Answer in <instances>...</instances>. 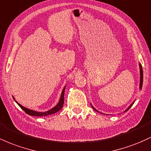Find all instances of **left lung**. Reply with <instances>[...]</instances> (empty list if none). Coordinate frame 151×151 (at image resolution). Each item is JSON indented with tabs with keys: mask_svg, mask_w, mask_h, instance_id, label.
<instances>
[{
	"mask_svg": "<svg viewBox=\"0 0 151 151\" xmlns=\"http://www.w3.org/2000/svg\"><path fill=\"white\" fill-rule=\"evenodd\" d=\"M139 67H140V84H139V89H142V86H143V70H142V66H141V64H139ZM133 103H134V102H133V103L131 104L130 105L129 107H128V109H126V110L125 111H128V110H129V109L130 108H131V106H132V105L133 104ZM91 107H92L93 110H95V111H98L96 110V109H95V108H93L92 105H91ZM98 112H99V111H98Z\"/></svg>",
	"mask_w": 151,
	"mask_h": 151,
	"instance_id": "1",
	"label": "left lung"
}]
</instances>
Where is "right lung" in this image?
Instances as JSON below:
<instances>
[{
  "label": "right lung",
  "mask_w": 151,
  "mask_h": 151,
  "mask_svg": "<svg viewBox=\"0 0 151 151\" xmlns=\"http://www.w3.org/2000/svg\"><path fill=\"white\" fill-rule=\"evenodd\" d=\"M65 87L66 86H65L63 90H62L61 97H60V99L58 103V104L55 106V107H53L52 109H51L49 111H45V112H39V111H33V110H30V109L25 108V107H24L23 106L20 104H19L18 102H17L16 101H15V102H16V103L18 104L19 106H20V108H21L26 114H28V115L32 116H48V115H50V114H53L55 113H57V112L59 111H60V109L63 107L64 96H65ZM13 99H14V100H15L14 97H13Z\"/></svg>",
  "instance_id": "add662e5"
}]
</instances>
